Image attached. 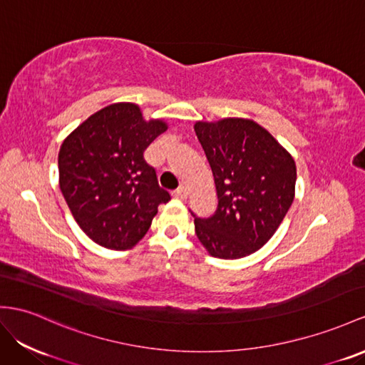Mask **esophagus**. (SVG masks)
Listing matches in <instances>:
<instances>
[{"label":"esophagus","instance_id":"1","mask_svg":"<svg viewBox=\"0 0 365 365\" xmlns=\"http://www.w3.org/2000/svg\"><path fill=\"white\" fill-rule=\"evenodd\" d=\"M188 194H190V191H188V188H186V186H180L179 190L173 192V195H174L175 199H182V200H185L186 197H188Z\"/></svg>","mask_w":365,"mask_h":365}]
</instances>
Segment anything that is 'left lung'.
Returning <instances> with one entry per match:
<instances>
[{"label":"left lung","mask_w":365,"mask_h":365,"mask_svg":"<svg viewBox=\"0 0 365 365\" xmlns=\"http://www.w3.org/2000/svg\"><path fill=\"white\" fill-rule=\"evenodd\" d=\"M216 182L219 205L208 219H194L195 235L212 257L240 259L273 237L292 207L296 163L255 120L228 117L195 121Z\"/></svg>","instance_id":"1"}]
</instances>
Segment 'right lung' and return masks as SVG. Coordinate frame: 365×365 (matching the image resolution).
Returning a JSON list of instances; mask_svg holds the SVG:
<instances>
[{
    "instance_id": "obj_1",
    "label": "right lung",
    "mask_w": 365,
    "mask_h": 365,
    "mask_svg": "<svg viewBox=\"0 0 365 365\" xmlns=\"http://www.w3.org/2000/svg\"><path fill=\"white\" fill-rule=\"evenodd\" d=\"M168 129L145 120L135 103L97 110L64 138L58 153L60 190L73 219L96 244L129 250L151 227L160 203L171 200L143 153Z\"/></svg>"
}]
</instances>
